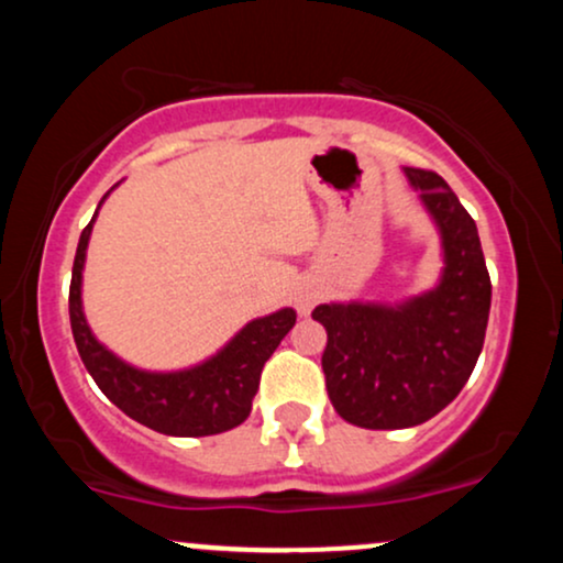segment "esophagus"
<instances>
[{
    "label": "esophagus",
    "mask_w": 563,
    "mask_h": 563,
    "mask_svg": "<svg viewBox=\"0 0 563 563\" xmlns=\"http://www.w3.org/2000/svg\"><path fill=\"white\" fill-rule=\"evenodd\" d=\"M314 301H318V290L314 288H299V294H296V309H299L301 314H307L309 309L314 307Z\"/></svg>",
    "instance_id": "esophagus-1"
}]
</instances>
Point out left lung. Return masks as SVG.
I'll list each match as a JSON object with an SVG mask.
<instances>
[{"label": "left lung", "mask_w": 563, "mask_h": 563, "mask_svg": "<svg viewBox=\"0 0 563 563\" xmlns=\"http://www.w3.org/2000/svg\"><path fill=\"white\" fill-rule=\"evenodd\" d=\"M402 172L439 232L437 286L397 303L352 299L312 312L328 333V397L360 429H410L444 410L474 373L493 301L474 219L439 174Z\"/></svg>", "instance_id": "obj_1"}]
</instances>
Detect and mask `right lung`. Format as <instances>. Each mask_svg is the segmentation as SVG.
I'll return each instance as SVG.
<instances>
[{
	"instance_id": "right-lung-1",
	"label": "right lung",
	"mask_w": 563,
	"mask_h": 563,
	"mask_svg": "<svg viewBox=\"0 0 563 563\" xmlns=\"http://www.w3.org/2000/svg\"><path fill=\"white\" fill-rule=\"evenodd\" d=\"M108 196L111 192L102 196L100 206ZM97 211L79 238L68 294L70 331H74L76 349L89 376L119 410L158 434L211 437L241 426L249 418L251 402L260 389L264 363L273 357L277 344L296 325L294 309L283 307L273 314L245 322L217 354L183 371H145V367L129 365L126 360L97 341L84 314V262H87V245L92 238Z\"/></svg>"
}]
</instances>
